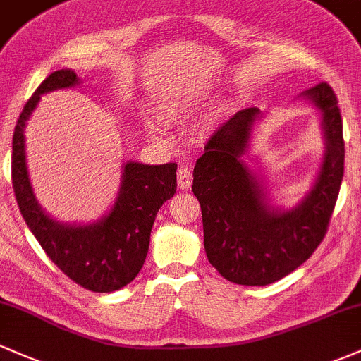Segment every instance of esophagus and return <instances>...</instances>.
I'll return each mask as SVG.
<instances>
[{"label":"esophagus","mask_w":361,"mask_h":361,"mask_svg":"<svg viewBox=\"0 0 361 361\" xmlns=\"http://www.w3.org/2000/svg\"><path fill=\"white\" fill-rule=\"evenodd\" d=\"M178 186H180L181 190H188L190 186H192V169H190L188 164H181L180 168H178Z\"/></svg>","instance_id":"34e87169"}]
</instances>
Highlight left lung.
<instances>
[{"instance_id":"8db88e82","label":"left lung","mask_w":361,"mask_h":361,"mask_svg":"<svg viewBox=\"0 0 361 361\" xmlns=\"http://www.w3.org/2000/svg\"><path fill=\"white\" fill-rule=\"evenodd\" d=\"M322 115L326 156L316 185L293 210L264 202L263 186L246 166L258 109H244L210 135L193 169V195L202 207L204 246L210 264L238 285H270L283 279L322 243L345 173V140L338 98L327 82L305 91Z\"/></svg>"}]
</instances>
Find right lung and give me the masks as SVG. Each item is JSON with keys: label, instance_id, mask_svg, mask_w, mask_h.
Instances as JSON below:
<instances>
[{"label": "right lung", "instance_id": "add662e5", "mask_svg": "<svg viewBox=\"0 0 361 361\" xmlns=\"http://www.w3.org/2000/svg\"><path fill=\"white\" fill-rule=\"evenodd\" d=\"M80 81L71 69L49 74L25 103L13 132L11 183L28 229L54 264L82 288L114 292L137 276L146 261L152 224L161 205L176 193V164L127 163L111 212L90 226H66L47 217L32 192L25 164L23 128L40 94Z\"/></svg>", "mask_w": 361, "mask_h": 361}]
</instances>
